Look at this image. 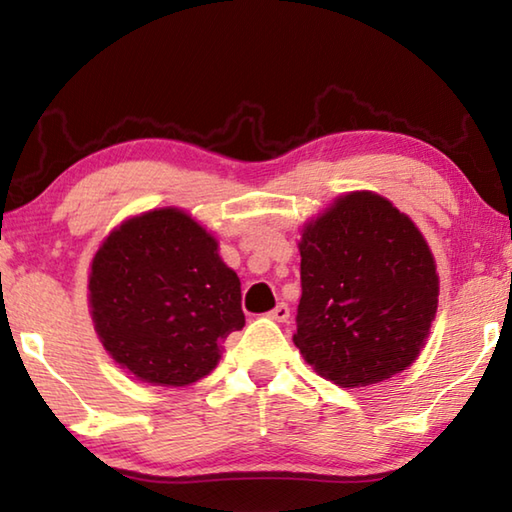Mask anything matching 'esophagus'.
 Listing matches in <instances>:
<instances>
[{"label": "esophagus", "instance_id": "obj_1", "mask_svg": "<svg viewBox=\"0 0 512 512\" xmlns=\"http://www.w3.org/2000/svg\"><path fill=\"white\" fill-rule=\"evenodd\" d=\"M268 316H271L273 320H277V323H287L289 316H291V309L289 305H284V302H280L273 311H268Z\"/></svg>", "mask_w": 512, "mask_h": 512}]
</instances>
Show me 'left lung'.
Instances as JSON below:
<instances>
[{
    "label": "left lung",
    "mask_w": 512,
    "mask_h": 512,
    "mask_svg": "<svg viewBox=\"0 0 512 512\" xmlns=\"http://www.w3.org/2000/svg\"><path fill=\"white\" fill-rule=\"evenodd\" d=\"M293 343L341 388L379 384L427 345L438 273L427 239L388 198L368 189L336 196L300 230Z\"/></svg>",
    "instance_id": "1"
}]
</instances>
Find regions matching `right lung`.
<instances>
[{"mask_svg":"<svg viewBox=\"0 0 512 512\" xmlns=\"http://www.w3.org/2000/svg\"><path fill=\"white\" fill-rule=\"evenodd\" d=\"M90 316L119 368L153 386H189L246 325L241 282L219 241L180 207L121 221L92 257Z\"/></svg>","mask_w":512,"mask_h":512,"instance_id":"right-lung-1","label":"right lung"}]
</instances>
